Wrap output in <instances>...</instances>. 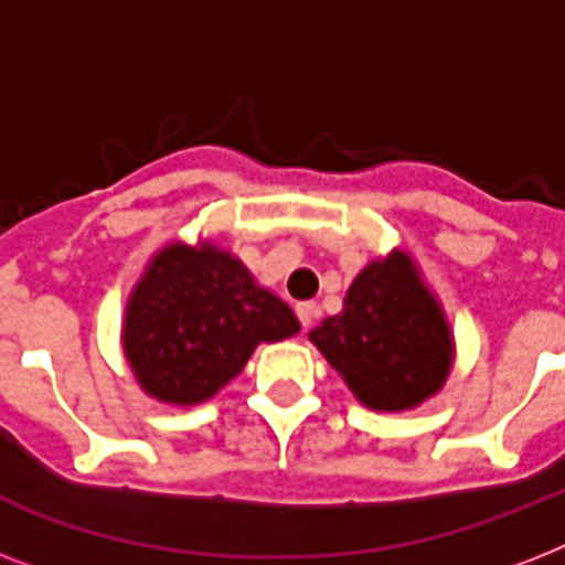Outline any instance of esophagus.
<instances>
[{"mask_svg": "<svg viewBox=\"0 0 565 565\" xmlns=\"http://www.w3.org/2000/svg\"><path fill=\"white\" fill-rule=\"evenodd\" d=\"M296 317H299L301 328L313 326V319H317V305L313 301H299L296 305Z\"/></svg>", "mask_w": 565, "mask_h": 565, "instance_id": "1", "label": "esophagus"}]
</instances>
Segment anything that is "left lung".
Segmentation results:
<instances>
[{
    "label": "left lung",
    "mask_w": 565,
    "mask_h": 565,
    "mask_svg": "<svg viewBox=\"0 0 565 565\" xmlns=\"http://www.w3.org/2000/svg\"><path fill=\"white\" fill-rule=\"evenodd\" d=\"M308 337L372 411H411L446 384L455 361L446 313L398 248L372 260L345 292L343 313Z\"/></svg>",
    "instance_id": "obj_1"
}]
</instances>
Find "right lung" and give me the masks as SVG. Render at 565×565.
I'll return each mask as SVG.
<instances>
[{"label":"right lung","instance_id":"1","mask_svg":"<svg viewBox=\"0 0 565 565\" xmlns=\"http://www.w3.org/2000/svg\"><path fill=\"white\" fill-rule=\"evenodd\" d=\"M299 328L290 305L231 252L170 243L128 296L122 349L146 393L190 407L237 377L257 345Z\"/></svg>","mask_w":565,"mask_h":565}]
</instances>
